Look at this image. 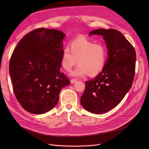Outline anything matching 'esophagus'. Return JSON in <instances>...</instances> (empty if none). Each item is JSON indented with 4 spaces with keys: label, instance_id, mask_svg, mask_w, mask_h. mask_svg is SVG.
<instances>
[{
    "label": "esophagus",
    "instance_id": "34e87169",
    "mask_svg": "<svg viewBox=\"0 0 149 149\" xmlns=\"http://www.w3.org/2000/svg\"><path fill=\"white\" fill-rule=\"evenodd\" d=\"M77 81V79H71V80H70V83H75L76 81Z\"/></svg>",
    "mask_w": 149,
    "mask_h": 149
}]
</instances>
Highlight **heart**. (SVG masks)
<instances>
[{
	"label": "heart",
	"mask_w": 149,
	"mask_h": 149,
	"mask_svg": "<svg viewBox=\"0 0 149 149\" xmlns=\"http://www.w3.org/2000/svg\"><path fill=\"white\" fill-rule=\"evenodd\" d=\"M62 51L61 65L66 71H70L76 65L78 66L70 75L83 77L89 74L95 76L104 69L107 57L106 46L101 43H95L84 37L74 38Z\"/></svg>",
	"instance_id": "1"
}]
</instances>
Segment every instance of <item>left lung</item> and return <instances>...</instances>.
I'll list each match as a JSON object with an SVG mask.
<instances>
[{
	"label": "left lung",
	"mask_w": 149,
	"mask_h": 149,
	"mask_svg": "<svg viewBox=\"0 0 149 149\" xmlns=\"http://www.w3.org/2000/svg\"><path fill=\"white\" fill-rule=\"evenodd\" d=\"M102 36L108 49V58L102 72L86 81L80 103L86 110L101 114L115 107L129 91L135 72L136 52L120 31L98 29L89 33Z\"/></svg>",
	"instance_id": "obj_1"
}]
</instances>
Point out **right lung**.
Listing matches in <instances>:
<instances>
[{"label":"right lung","mask_w":149,"mask_h":149,"mask_svg":"<svg viewBox=\"0 0 149 149\" xmlns=\"http://www.w3.org/2000/svg\"><path fill=\"white\" fill-rule=\"evenodd\" d=\"M65 37L59 30L36 29L13 51L9 66L13 91L22 107L31 113L51 110L61 89L70 84L60 70Z\"/></svg>","instance_id":"right-lung-1"}]
</instances>
